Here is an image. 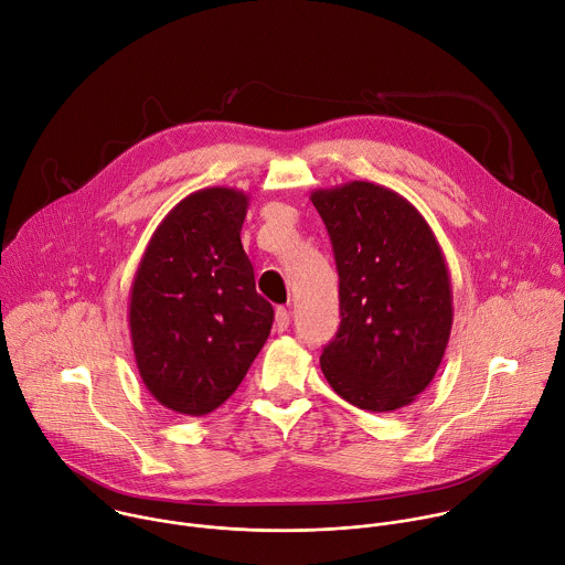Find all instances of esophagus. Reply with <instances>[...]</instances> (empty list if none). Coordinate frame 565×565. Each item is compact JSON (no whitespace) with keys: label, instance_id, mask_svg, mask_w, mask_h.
I'll return each instance as SVG.
<instances>
[{"label":"esophagus","instance_id":"obj_1","mask_svg":"<svg viewBox=\"0 0 565 565\" xmlns=\"http://www.w3.org/2000/svg\"><path fill=\"white\" fill-rule=\"evenodd\" d=\"M275 324H277L279 331H286V329L290 327V312H288V308L279 306V308L275 310Z\"/></svg>","mask_w":565,"mask_h":565}]
</instances>
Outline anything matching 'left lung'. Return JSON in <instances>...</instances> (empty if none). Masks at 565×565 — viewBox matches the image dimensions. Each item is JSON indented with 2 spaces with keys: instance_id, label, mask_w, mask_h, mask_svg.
<instances>
[{
  "instance_id": "1",
  "label": "left lung",
  "mask_w": 565,
  "mask_h": 565,
  "mask_svg": "<svg viewBox=\"0 0 565 565\" xmlns=\"http://www.w3.org/2000/svg\"><path fill=\"white\" fill-rule=\"evenodd\" d=\"M340 275V331L319 358L351 405L384 414L434 380L454 324L451 279L425 216L397 192L351 181L310 192Z\"/></svg>"
}]
</instances>
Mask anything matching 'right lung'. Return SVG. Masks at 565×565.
<instances>
[{"label":"right lung","mask_w":565,"mask_h":565,"mask_svg":"<svg viewBox=\"0 0 565 565\" xmlns=\"http://www.w3.org/2000/svg\"><path fill=\"white\" fill-rule=\"evenodd\" d=\"M248 194L205 188L158 223L129 290L136 366L160 405L205 416L246 377L275 310L241 246Z\"/></svg>","instance_id":"obj_1"}]
</instances>
